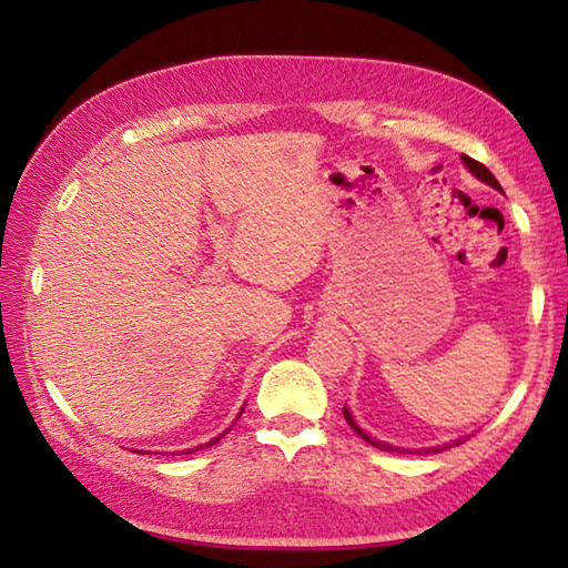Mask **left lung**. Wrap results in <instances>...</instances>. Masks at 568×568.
I'll return each instance as SVG.
<instances>
[{"label":"left lung","mask_w":568,"mask_h":568,"mask_svg":"<svg viewBox=\"0 0 568 568\" xmlns=\"http://www.w3.org/2000/svg\"><path fill=\"white\" fill-rule=\"evenodd\" d=\"M460 162H464L466 165V170L470 172V175H474L476 180H480V182H486L488 187H494V190H498V192H504V187L498 185V180L491 175V170L488 168H484L480 165V162H476L474 158H468V155H460ZM343 416H345V420L351 423V428L355 430V434H358L365 444H371V446H376V448H381V450H393V454H410V448H400V446H390V444H386V440H378V438H373L371 434H365V430L358 426V423L353 420V413L348 410V406H343ZM460 440L464 438H456V440H448V444H440V446H428V448H420L418 454H440V450H446V448H450V446H458Z\"/></svg>","instance_id":"1"}]
</instances>
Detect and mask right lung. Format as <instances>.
Instances as JSON below:
<instances>
[{"label": "right lung", "mask_w": 568, "mask_h": 568, "mask_svg": "<svg viewBox=\"0 0 568 568\" xmlns=\"http://www.w3.org/2000/svg\"><path fill=\"white\" fill-rule=\"evenodd\" d=\"M243 410H245V408H240V413H243ZM240 413H237V418H240ZM227 430H230V428H227ZM227 430H225V434H227ZM225 434H220L217 438H213V440H207V444H200V446H195V448H187V454H192V450H200V448H205V446H215V444H217V440H220V438H223Z\"/></svg>", "instance_id": "right-lung-1"}]
</instances>
